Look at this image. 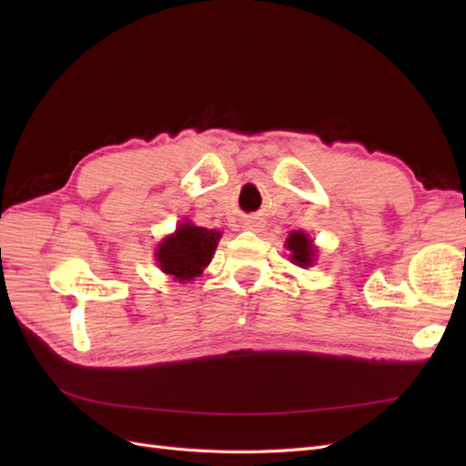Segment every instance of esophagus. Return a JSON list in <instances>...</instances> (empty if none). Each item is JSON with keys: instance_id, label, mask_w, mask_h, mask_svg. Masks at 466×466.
<instances>
[{"instance_id": "obj_1", "label": "esophagus", "mask_w": 466, "mask_h": 466, "mask_svg": "<svg viewBox=\"0 0 466 466\" xmlns=\"http://www.w3.org/2000/svg\"><path fill=\"white\" fill-rule=\"evenodd\" d=\"M244 228L246 230H252V232H258L260 230V220H256V218H250V220L244 222Z\"/></svg>"}]
</instances>
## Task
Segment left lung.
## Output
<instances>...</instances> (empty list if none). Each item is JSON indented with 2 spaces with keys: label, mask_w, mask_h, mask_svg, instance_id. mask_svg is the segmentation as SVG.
<instances>
[{
  "label": "left lung",
  "mask_w": 466,
  "mask_h": 466,
  "mask_svg": "<svg viewBox=\"0 0 466 466\" xmlns=\"http://www.w3.org/2000/svg\"><path fill=\"white\" fill-rule=\"evenodd\" d=\"M286 248L290 250V260L300 266V268H309L314 264L316 258V248L310 240L309 234L304 232H290L289 238H286Z\"/></svg>",
  "instance_id": "obj_1"
}]
</instances>
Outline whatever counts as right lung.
<instances>
[{"mask_svg": "<svg viewBox=\"0 0 466 466\" xmlns=\"http://www.w3.org/2000/svg\"><path fill=\"white\" fill-rule=\"evenodd\" d=\"M218 240L220 232L182 222L174 234L166 236L157 246L156 260L162 272L170 274L174 280L190 282L210 264Z\"/></svg>", "mask_w": 466, "mask_h": 466, "instance_id": "right-lung-1", "label": "right lung"}]
</instances>
